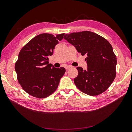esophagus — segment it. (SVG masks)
Segmentation results:
<instances>
[{
  "label": "esophagus",
  "instance_id": "34e87169",
  "mask_svg": "<svg viewBox=\"0 0 132 132\" xmlns=\"http://www.w3.org/2000/svg\"><path fill=\"white\" fill-rule=\"evenodd\" d=\"M71 68V67L70 66H66L65 67V69H66V70H68L69 69H70Z\"/></svg>",
  "mask_w": 132,
  "mask_h": 132
}]
</instances>
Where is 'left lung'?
Masks as SVG:
<instances>
[{"label":"left lung","instance_id":"8db88e82","mask_svg":"<svg viewBox=\"0 0 132 132\" xmlns=\"http://www.w3.org/2000/svg\"><path fill=\"white\" fill-rule=\"evenodd\" d=\"M63 38L81 55H87V69L77 67L74 79L77 87L89 95H97L108 88L116 77L117 56L110 43L100 35L88 31L66 34Z\"/></svg>","mask_w":132,"mask_h":132}]
</instances>
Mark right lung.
<instances>
[{
    "label": "right lung",
    "mask_w": 132,
    "mask_h": 132,
    "mask_svg": "<svg viewBox=\"0 0 132 132\" xmlns=\"http://www.w3.org/2000/svg\"><path fill=\"white\" fill-rule=\"evenodd\" d=\"M64 34H41L30 40L19 53L15 63L18 81L32 97L44 98L54 93L66 70L49 64L50 56Z\"/></svg>",
    "instance_id": "obj_1"
}]
</instances>
